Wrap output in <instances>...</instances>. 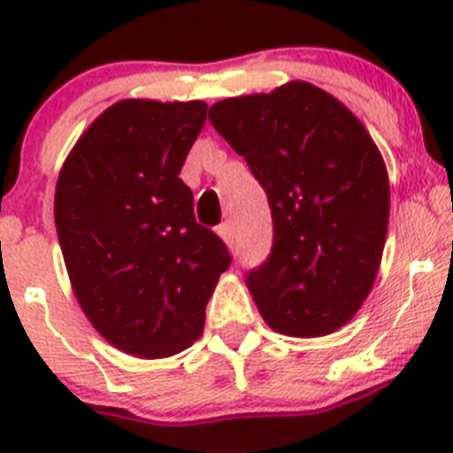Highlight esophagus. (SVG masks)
I'll list each match as a JSON object with an SVG mask.
<instances>
[{
    "mask_svg": "<svg viewBox=\"0 0 453 453\" xmlns=\"http://www.w3.org/2000/svg\"><path fill=\"white\" fill-rule=\"evenodd\" d=\"M218 234H219V238H222L224 242H226V245H231V242H234V231H231V224L229 222L219 224Z\"/></svg>",
    "mask_w": 453,
    "mask_h": 453,
    "instance_id": "esophagus-1",
    "label": "esophagus"
}]
</instances>
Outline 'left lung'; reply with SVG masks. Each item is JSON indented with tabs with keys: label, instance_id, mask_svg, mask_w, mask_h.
Returning a JSON list of instances; mask_svg holds the SVG:
<instances>
[{
	"label": "left lung",
	"instance_id": "8db88e82",
	"mask_svg": "<svg viewBox=\"0 0 453 453\" xmlns=\"http://www.w3.org/2000/svg\"><path fill=\"white\" fill-rule=\"evenodd\" d=\"M208 119L267 195L272 251L245 274L272 329L334 334L370 295L386 245L390 186L349 108L306 81L218 102Z\"/></svg>",
	"mask_w": 453,
	"mask_h": 453
}]
</instances>
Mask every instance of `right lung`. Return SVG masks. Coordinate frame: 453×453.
I'll return each instance as SVG.
<instances>
[{"mask_svg": "<svg viewBox=\"0 0 453 453\" xmlns=\"http://www.w3.org/2000/svg\"><path fill=\"white\" fill-rule=\"evenodd\" d=\"M203 102L124 99L79 138L56 183L54 219L72 288L104 338L165 358L203 331L231 254L195 219L181 172Z\"/></svg>", "mask_w": 453, "mask_h": 453, "instance_id": "add662e5", "label": "right lung"}]
</instances>
